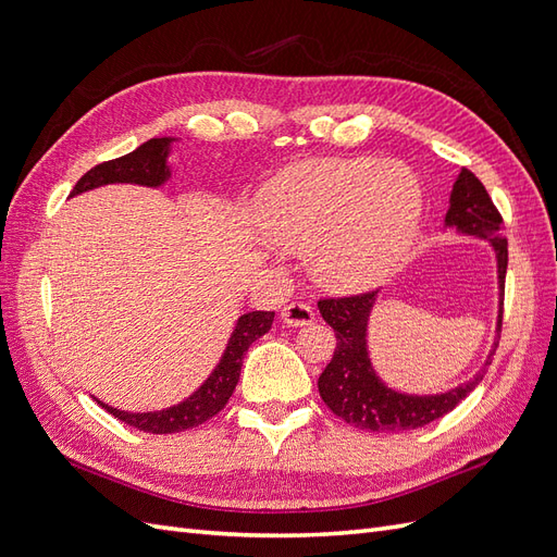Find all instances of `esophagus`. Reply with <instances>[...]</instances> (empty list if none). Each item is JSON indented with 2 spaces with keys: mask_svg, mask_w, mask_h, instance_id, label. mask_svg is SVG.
Segmentation results:
<instances>
[{
  "mask_svg": "<svg viewBox=\"0 0 557 557\" xmlns=\"http://www.w3.org/2000/svg\"><path fill=\"white\" fill-rule=\"evenodd\" d=\"M281 318H283L285 325H290V327H305V325H311V323H313L315 313H313V309L307 305V301H290L288 307H283Z\"/></svg>",
  "mask_w": 557,
  "mask_h": 557,
  "instance_id": "1",
  "label": "esophagus"
}]
</instances>
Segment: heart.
I'll use <instances>...</instances> for the list:
<instances>
[{
  "label": "heart",
  "instance_id": "b5f03b06",
  "mask_svg": "<svg viewBox=\"0 0 557 557\" xmlns=\"http://www.w3.org/2000/svg\"><path fill=\"white\" fill-rule=\"evenodd\" d=\"M423 211L411 166L397 160H307L269 181L256 205L272 242L309 248L311 274L334 290L372 285L407 256Z\"/></svg>",
  "mask_w": 557,
  "mask_h": 557
}]
</instances>
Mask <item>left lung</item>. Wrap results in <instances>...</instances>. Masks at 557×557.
<instances>
[{
	"instance_id": "1",
	"label": "left lung",
	"mask_w": 557,
	"mask_h": 557,
	"mask_svg": "<svg viewBox=\"0 0 557 557\" xmlns=\"http://www.w3.org/2000/svg\"><path fill=\"white\" fill-rule=\"evenodd\" d=\"M446 225L455 227L469 237L487 239L497 256V274L502 290V307L497 318V339L485 360L491 364L495 348L499 344L502 332V313H504V278H507L509 248L504 239V221L493 205L491 195L483 188V183L462 170L458 181L453 185L450 207L446 213ZM376 290L350 295V297H323L318 299L320 315L334 330L336 348L325 372L318 379V391L327 409L339 416L344 423L356 425L360 430L372 432H404L430 425L432 420L446 416L474 391L481 383L485 367L481 372L455 387V391L442 395H404L387 387L374 372L367 352V323L369 313L374 309Z\"/></svg>"
}]
</instances>
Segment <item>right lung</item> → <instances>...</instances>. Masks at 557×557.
<instances>
[{
  "instance_id": "right-lung-1",
  "label": "right lung",
  "mask_w": 557,
  "mask_h": 557,
  "mask_svg": "<svg viewBox=\"0 0 557 557\" xmlns=\"http://www.w3.org/2000/svg\"><path fill=\"white\" fill-rule=\"evenodd\" d=\"M170 144L172 139H150L123 158H115L92 166V170L83 174L81 181L74 185L72 195L99 188V185H107V183H139V185H150V188H156V185L170 178V166H166ZM272 323H274V311L244 313L237 320V327H234L223 358L211 372V376L199 385L197 393H193L185 401L176 404V407L150 411V413H127V411L109 407V404H102V401L99 404H102L111 416L123 420V423L150 434H172V432H183V430L207 423L209 418H213L218 411L225 409L227 399L232 397L234 387L239 383L246 350L250 348L252 342L260 339L262 334L269 332Z\"/></svg>"
}]
</instances>
